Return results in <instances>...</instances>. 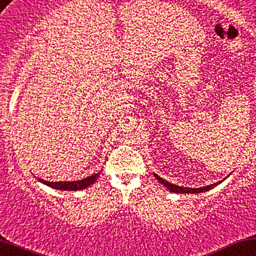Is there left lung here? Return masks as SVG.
Masks as SVG:
<instances>
[{
    "label": "left lung",
    "mask_w": 256,
    "mask_h": 256,
    "mask_svg": "<svg viewBox=\"0 0 256 256\" xmlns=\"http://www.w3.org/2000/svg\"><path fill=\"white\" fill-rule=\"evenodd\" d=\"M154 176H156V179L158 180L160 184H163V185L166 186V188H168L169 191L172 192H176V194H200V192H206V191H209L212 190V188H215V186L218 185L219 182H215V184H212V185H208V186H204V188H182V186H176L174 185V184H170L168 182H166L164 179H162V178H160L158 175L154 174Z\"/></svg>",
    "instance_id": "obj_1"
}]
</instances>
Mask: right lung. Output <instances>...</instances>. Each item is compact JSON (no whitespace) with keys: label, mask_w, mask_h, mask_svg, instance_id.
I'll return each mask as SVG.
<instances>
[{"label":"right lung","mask_w":256,"mask_h":256,"mask_svg":"<svg viewBox=\"0 0 256 256\" xmlns=\"http://www.w3.org/2000/svg\"><path fill=\"white\" fill-rule=\"evenodd\" d=\"M100 173L93 174L90 176L86 178V179L77 180V182H46L43 179H38L40 182L44 184V185L50 186V188H56V190H64V191H77V190H83V188H87L88 186H90L92 184L96 182V180L99 178Z\"/></svg>","instance_id":"obj_1"}]
</instances>
